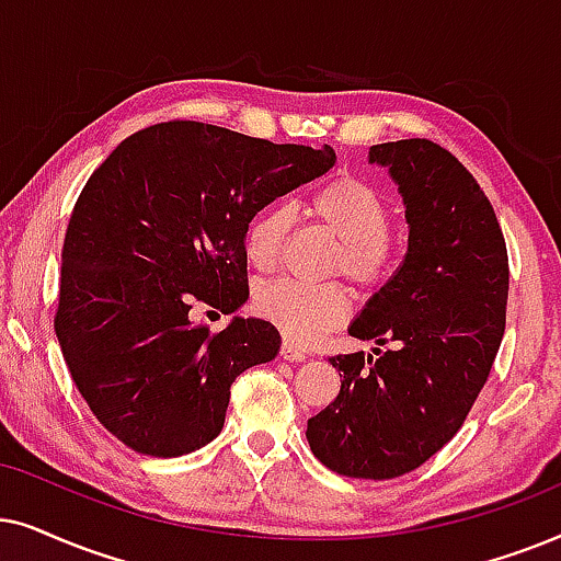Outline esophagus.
Segmentation results:
<instances>
[{
	"instance_id": "1",
	"label": "esophagus",
	"mask_w": 561,
	"mask_h": 561,
	"mask_svg": "<svg viewBox=\"0 0 561 561\" xmlns=\"http://www.w3.org/2000/svg\"><path fill=\"white\" fill-rule=\"evenodd\" d=\"M279 354H282V358H285V362H305V358H308V354H305L300 346H295L293 341L282 343Z\"/></svg>"
}]
</instances>
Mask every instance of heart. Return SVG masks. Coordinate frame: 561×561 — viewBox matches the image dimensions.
Returning a JSON list of instances; mask_svg holds the SVG:
<instances>
[{
	"label": "heart",
	"mask_w": 561,
	"mask_h": 561,
	"mask_svg": "<svg viewBox=\"0 0 561 561\" xmlns=\"http://www.w3.org/2000/svg\"><path fill=\"white\" fill-rule=\"evenodd\" d=\"M305 210L339 238L333 272L362 287H375L392 266V210L385 194L356 176H339L310 194ZM293 207L272 203L245 226V259L259 272H272L293 230ZM253 308L295 346H310L351 316V297L339 282L305 285L295 279L266 282L253 295Z\"/></svg>",
	"instance_id": "1"
}]
</instances>
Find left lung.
<instances>
[{
  "label": "left lung",
  "mask_w": 561,
  "mask_h": 561,
  "mask_svg": "<svg viewBox=\"0 0 561 561\" xmlns=\"http://www.w3.org/2000/svg\"><path fill=\"white\" fill-rule=\"evenodd\" d=\"M369 163L400 186L408 253L348 333L390 348L331 356L341 392L305 433L333 472L392 480L467 421L503 341L511 272L495 210L457 156L410 138L371 146Z\"/></svg>",
  "instance_id": "8db88e82"
}]
</instances>
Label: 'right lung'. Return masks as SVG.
<instances>
[{"instance_id":"add662e5","label":"right lung","mask_w":561,"mask_h":561,"mask_svg":"<svg viewBox=\"0 0 561 561\" xmlns=\"http://www.w3.org/2000/svg\"><path fill=\"white\" fill-rule=\"evenodd\" d=\"M331 146L272 144L169 119L133 133L94 169L61 251L56 335L73 385L112 436L182 457L222 431L230 385L279 354V331L222 316L249 300L243 236L253 215L323 176Z\"/></svg>"}]
</instances>
